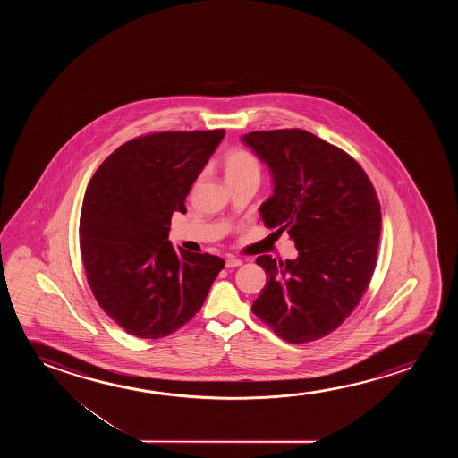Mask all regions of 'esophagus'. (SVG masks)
Listing matches in <instances>:
<instances>
[{"instance_id": "obj_1", "label": "esophagus", "mask_w": 458, "mask_h": 458, "mask_svg": "<svg viewBox=\"0 0 458 458\" xmlns=\"http://www.w3.org/2000/svg\"><path fill=\"white\" fill-rule=\"evenodd\" d=\"M241 264H242V261L238 259V258H226L225 266L228 267V269H233V267H239Z\"/></svg>"}]
</instances>
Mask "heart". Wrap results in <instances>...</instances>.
I'll return each mask as SVG.
<instances>
[{
  "mask_svg": "<svg viewBox=\"0 0 458 458\" xmlns=\"http://www.w3.org/2000/svg\"><path fill=\"white\" fill-rule=\"evenodd\" d=\"M224 175L226 182H236L247 178H259V164L257 157L242 148L226 151L224 157Z\"/></svg>",
  "mask_w": 458,
  "mask_h": 458,
  "instance_id": "b5f03b06",
  "label": "heart"
}]
</instances>
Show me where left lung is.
I'll list each match as a JSON object with an SVG mask.
<instances>
[{"instance_id":"1","label":"left lung","mask_w":458,"mask_h":458,"mask_svg":"<svg viewBox=\"0 0 458 458\" xmlns=\"http://www.w3.org/2000/svg\"><path fill=\"white\" fill-rule=\"evenodd\" d=\"M242 142L272 174L264 225L286 230L299 250L286 261L257 258L267 284L251 311L291 344L324 338L355 310L376 269V189L351 155L299 128L251 131Z\"/></svg>"}]
</instances>
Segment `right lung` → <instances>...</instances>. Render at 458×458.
Instances as JSON below:
<instances>
[{
	"instance_id": "add662e5",
	"label": "right lung",
	"mask_w": 458,
	"mask_h": 458,
	"mask_svg": "<svg viewBox=\"0 0 458 458\" xmlns=\"http://www.w3.org/2000/svg\"><path fill=\"white\" fill-rule=\"evenodd\" d=\"M225 136L151 132L120 145L101 163L82 201L80 247L92 294L126 333L159 339L200 310L225 261L175 250L172 214Z\"/></svg>"
}]
</instances>
